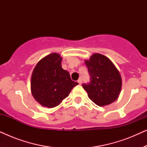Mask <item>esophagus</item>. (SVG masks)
Wrapping results in <instances>:
<instances>
[{
  "label": "esophagus",
  "mask_w": 147,
  "mask_h": 147,
  "mask_svg": "<svg viewBox=\"0 0 147 147\" xmlns=\"http://www.w3.org/2000/svg\"><path fill=\"white\" fill-rule=\"evenodd\" d=\"M78 83H79L80 85H81V84H82V80L81 79V78H80V79L78 80Z\"/></svg>",
  "instance_id": "1"
}]
</instances>
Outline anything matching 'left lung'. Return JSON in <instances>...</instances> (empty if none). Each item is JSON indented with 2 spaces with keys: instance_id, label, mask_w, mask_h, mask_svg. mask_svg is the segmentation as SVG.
I'll use <instances>...</instances> for the list:
<instances>
[{
  "instance_id": "1",
  "label": "left lung",
  "mask_w": 147,
  "mask_h": 147,
  "mask_svg": "<svg viewBox=\"0 0 147 147\" xmlns=\"http://www.w3.org/2000/svg\"><path fill=\"white\" fill-rule=\"evenodd\" d=\"M85 63L91 80L82 86L90 99L99 106L115 102L121 92L122 78L112 61L105 55L94 53Z\"/></svg>"
}]
</instances>
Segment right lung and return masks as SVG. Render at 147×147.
Masks as SVG:
<instances>
[{
    "label": "right lung",
    "instance_id": "obj_1",
    "mask_svg": "<svg viewBox=\"0 0 147 147\" xmlns=\"http://www.w3.org/2000/svg\"><path fill=\"white\" fill-rule=\"evenodd\" d=\"M61 60L59 53H50L38 62L32 73L31 94L44 107L51 108L59 105L78 84L62 68Z\"/></svg>",
    "mask_w": 147,
    "mask_h": 147
}]
</instances>
